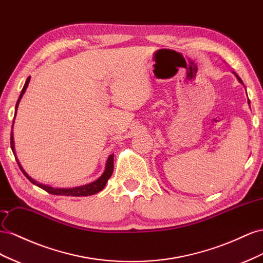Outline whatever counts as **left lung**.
<instances>
[{"label":"left lung","mask_w":263,"mask_h":263,"mask_svg":"<svg viewBox=\"0 0 263 263\" xmlns=\"http://www.w3.org/2000/svg\"><path fill=\"white\" fill-rule=\"evenodd\" d=\"M235 74H236V73H235ZM236 77H237V78H238V80H239V82H241V84H243V82H242V80H241V79H240V78H239V76H237V74H236ZM248 103H249V104H250V101H249V100H248Z\"/></svg>","instance_id":"1"}]
</instances>
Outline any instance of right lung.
Listing matches in <instances>:
<instances>
[{"mask_svg": "<svg viewBox=\"0 0 263 263\" xmlns=\"http://www.w3.org/2000/svg\"><path fill=\"white\" fill-rule=\"evenodd\" d=\"M29 80H31V77H28L26 79V82L25 85L23 87V89H22L21 91V95L18 97V100L16 102V106H15V116H16V110H17V107H18V103L22 99V97H23V95L25 93L26 91V88L28 86V82ZM15 118V117H14ZM13 124H14V120H13ZM13 127V125H12ZM11 148L12 151L15 155V147H14V138H13V131L11 132ZM15 160H16L18 166L21 168V171L23 172V174L26 176V178L28 179L29 182H32L33 184H35L36 186L41 187L42 190L46 191L47 193L49 194H52V195H62V196H74V197H78V196H90V195H93V194H97L99 193L100 191H102L104 189V186H106L108 179L110 178V176L112 175V172H114V154L109 155L108 160H107V163H106V170H104V172L102 173V175L97 179V181L90 183V184H87V185H82V186H78V187H72V189H58V187H51V186H48V185H44V184H41L39 182H36L35 179H33L31 176H28V174L26 173V172L23 170V167L21 166V164L17 160L16 155H15Z\"/></svg>", "mask_w": 263, "mask_h": 263, "instance_id": "right-lung-1", "label": "right lung"}]
</instances>
